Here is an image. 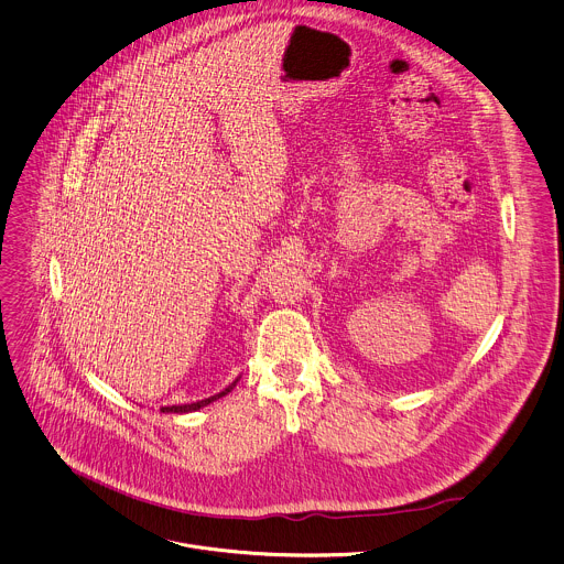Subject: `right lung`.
I'll use <instances>...</instances> for the list:
<instances>
[{"label": "right lung", "mask_w": 564, "mask_h": 564, "mask_svg": "<svg viewBox=\"0 0 564 564\" xmlns=\"http://www.w3.org/2000/svg\"><path fill=\"white\" fill-rule=\"evenodd\" d=\"M235 384H237V382H232V384H230V387H228L226 391H221V393H217V395H213V398H208V400H202V402H193V404H182V406H164V409H162V413H191V411H197V409H202V406L210 404L213 400H219L221 395L230 393Z\"/></svg>", "instance_id": "right-lung-1"}]
</instances>
